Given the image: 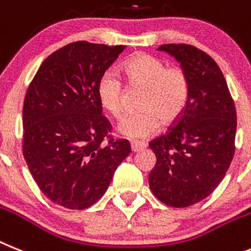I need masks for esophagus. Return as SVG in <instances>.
Segmentation results:
<instances>
[{"label":"esophagus","instance_id":"34e87169","mask_svg":"<svg viewBox=\"0 0 251 251\" xmlns=\"http://www.w3.org/2000/svg\"><path fill=\"white\" fill-rule=\"evenodd\" d=\"M130 145H131V150L134 152L140 151V150H144L145 148H147V144L140 143V141H131V143H130Z\"/></svg>","mask_w":251,"mask_h":251}]
</instances>
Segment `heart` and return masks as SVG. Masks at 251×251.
<instances>
[{"mask_svg":"<svg viewBox=\"0 0 251 251\" xmlns=\"http://www.w3.org/2000/svg\"><path fill=\"white\" fill-rule=\"evenodd\" d=\"M128 84L144 88L140 101L143 111L126 115L117 125V131L130 139H145L155 134L160 120L172 124L186 110L191 95L187 72L180 67H167L164 60L151 54L131 56L121 67ZM124 86L113 71H106L97 84L99 101L113 117L123 113Z\"/></svg>","mask_w":251,"mask_h":251,"instance_id":"1","label":"heart"}]
</instances>
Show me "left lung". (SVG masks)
I'll list each match as a JSON object with an SVG mask.
<instances>
[{
    "instance_id": "8db88e82",
    "label": "left lung",
    "mask_w": 251,
    "mask_h": 251,
    "mask_svg": "<svg viewBox=\"0 0 251 251\" xmlns=\"http://www.w3.org/2000/svg\"><path fill=\"white\" fill-rule=\"evenodd\" d=\"M187 72L191 95L186 110L168 132L149 143L156 164L149 186L159 201L188 207L215 191L235 154L236 110L217 63L188 44H164Z\"/></svg>"
}]
</instances>
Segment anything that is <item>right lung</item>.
<instances>
[{
	"mask_svg": "<svg viewBox=\"0 0 251 251\" xmlns=\"http://www.w3.org/2000/svg\"><path fill=\"white\" fill-rule=\"evenodd\" d=\"M125 49L75 41L50 54L31 80L23 108V152L40 191L71 210L104 195L130 154L102 115L97 84Z\"/></svg>",
	"mask_w": 251,
	"mask_h": 251,
	"instance_id": "right-lung-1",
	"label": "right lung"
}]
</instances>
